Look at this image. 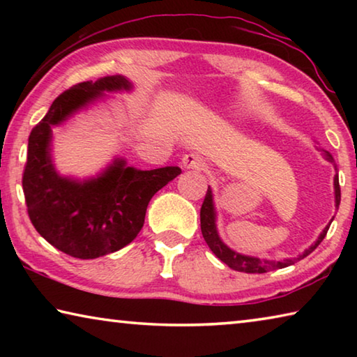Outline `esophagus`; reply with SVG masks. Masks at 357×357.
I'll return each instance as SVG.
<instances>
[{
	"label": "esophagus",
	"mask_w": 357,
	"mask_h": 357,
	"mask_svg": "<svg viewBox=\"0 0 357 357\" xmlns=\"http://www.w3.org/2000/svg\"><path fill=\"white\" fill-rule=\"evenodd\" d=\"M183 167L185 168V170H203L204 167V160L202 155L198 154H185L183 157Z\"/></svg>",
	"instance_id": "1"
}]
</instances>
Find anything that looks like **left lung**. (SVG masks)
<instances>
[{
	"instance_id": "1",
	"label": "left lung",
	"mask_w": 357,
	"mask_h": 357,
	"mask_svg": "<svg viewBox=\"0 0 357 357\" xmlns=\"http://www.w3.org/2000/svg\"><path fill=\"white\" fill-rule=\"evenodd\" d=\"M321 151H323L324 159L335 165L334 157H332L329 151H326V149H321ZM335 170H337V167H335ZM334 197H335V208L338 209V204H340V185H338L337 174L334 176ZM332 220H334V217H332L331 222ZM200 222H202L203 238H204V241H206V244L209 245V249L213 250L214 255L219 258L220 261L229 266L231 269L239 271V273H249V274H263V273H268V271L287 268V266H291L296 261H299V259L305 258L307 255H310V253L315 250L319 244H321V241L326 238V233H328V229L331 227V222H329L328 225L324 227L323 231L319 233V236L315 243H313L309 249H305L304 252H302L298 258H291V259L287 258V259H282V261H271V259H261L257 257L243 255V253L229 249V247L223 243L222 238L219 236V231H217V213H215V204H214V195H213V190H211V187H208L206 197H204V202L202 204Z\"/></svg>"
}]
</instances>
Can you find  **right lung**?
I'll return each mask as SVG.
<instances>
[{"label":"right lung","mask_w":357,"mask_h":357,"mask_svg":"<svg viewBox=\"0 0 357 357\" xmlns=\"http://www.w3.org/2000/svg\"><path fill=\"white\" fill-rule=\"evenodd\" d=\"M132 89L123 75L78 83L53 100L29 135L23 172L28 215L47 243L74 258H99L130 244L143 227L151 198L181 173L179 167L138 170L121 157L86 179L56 172L53 128L104 100L105 94Z\"/></svg>","instance_id":"add662e5"}]
</instances>
